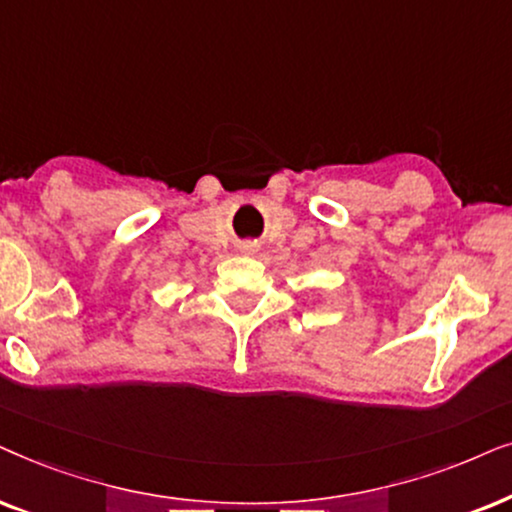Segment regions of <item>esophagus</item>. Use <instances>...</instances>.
I'll return each mask as SVG.
<instances>
[{
    "mask_svg": "<svg viewBox=\"0 0 512 512\" xmlns=\"http://www.w3.org/2000/svg\"><path fill=\"white\" fill-rule=\"evenodd\" d=\"M243 250L250 252V250H255V248H252V245H243Z\"/></svg>",
    "mask_w": 512,
    "mask_h": 512,
    "instance_id": "34e87169",
    "label": "esophagus"
}]
</instances>
